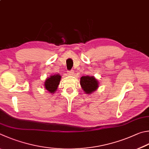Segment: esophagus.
I'll list each match as a JSON object with an SVG mask.
<instances>
[{"label":"esophagus","instance_id":"1","mask_svg":"<svg viewBox=\"0 0 149 149\" xmlns=\"http://www.w3.org/2000/svg\"><path fill=\"white\" fill-rule=\"evenodd\" d=\"M67 72H68V74L70 75H74V71H73L72 70H68V71Z\"/></svg>","mask_w":149,"mask_h":149}]
</instances>
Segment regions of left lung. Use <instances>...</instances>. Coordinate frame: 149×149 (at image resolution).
Listing matches in <instances>:
<instances>
[{
	"label": "left lung",
	"mask_w": 149,
	"mask_h": 149,
	"mask_svg": "<svg viewBox=\"0 0 149 149\" xmlns=\"http://www.w3.org/2000/svg\"><path fill=\"white\" fill-rule=\"evenodd\" d=\"M81 86L85 93L91 94L98 87V83L93 76H83L80 79Z\"/></svg>",
	"instance_id": "1"
}]
</instances>
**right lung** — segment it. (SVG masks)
<instances>
[{"label": "right lung", "instance_id": "add662e5", "mask_svg": "<svg viewBox=\"0 0 149 149\" xmlns=\"http://www.w3.org/2000/svg\"><path fill=\"white\" fill-rule=\"evenodd\" d=\"M61 75L56 74L55 75H51L49 78L46 79L45 82V88L51 93H54L57 89L61 81Z\"/></svg>", "mask_w": 149, "mask_h": 149}]
</instances>
